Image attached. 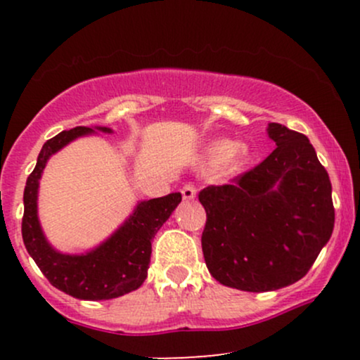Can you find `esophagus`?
I'll return each instance as SVG.
<instances>
[{
	"label": "esophagus",
	"instance_id": "esophagus-1",
	"mask_svg": "<svg viewBox=\"0 0 360 360\" xmlns=\"http://www.w3.org/2000/svg\"><path fill=\"white\" fill-rule=\"evenodd\" d=\"M181 193H183L184 200H193V198L196 196V188H194V184L188 183V184L183 186V189H181Z\"/></svg>",
	"mask_w": 360,
	"mask_h": 360
}]
</instances>
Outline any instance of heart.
<instances>
[{
	"mask_svg": "<svg viewBox=\"0 0 360 360\" xmlns=\"http://www.w3.org/2000/svg\"><path fill=\"white\" fill-rule=\"evenodd\" d=\"M249 148L232 140H218L208 150V157L213 164H223L229 171H238L249 160Z\"/></svg>",
	"mask_w": 360,
	"mask_h": 360,
	"instance_id": "heart-1",
	"label": "heart"
}]
</instances>
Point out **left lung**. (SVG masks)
<instances>
[{"label": "left lung", "mask_w": 360, "mask_h": 360, "mask_svg": "<svg viewBox=\"0 0 360 360\" xmlns=\"http://www.w3.org/2000/svg\"><path fill=\"white\" fill-rule=\"evenodd\" d=\"M259 166L230 184L200 191L206 225V267L223 286L264 292L307 276L333 232L335 210L328 172L308 137L279 123Z\"/></svg>", "instance_id": "obj_1"}]
</instances>
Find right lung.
<instances>
[{"instance_id": "obj_1", "label": "right lung", "mask_w": 360, "mask_h": 360, "mask_svg": "<svg viewBox=\"0 0 360 360\" xmlns=\"http://www.w3.org/2000/svg\"><path fill=\"white\" fill-rule=\"evenodd\" d=\"M96 130L111 134V128L106 127H96ZM93 131L89 127H76L44 143L37 166L25 186L22 237L30 257L53 288L77 300L100 301L118 298L142 286L150 264L152 238L183 198L181 193H171L140 201L117 232L86 254H62L53 249L45 238L37 214L39 181L51 155L74 139Z\"/></svg>"}]
</instances>
